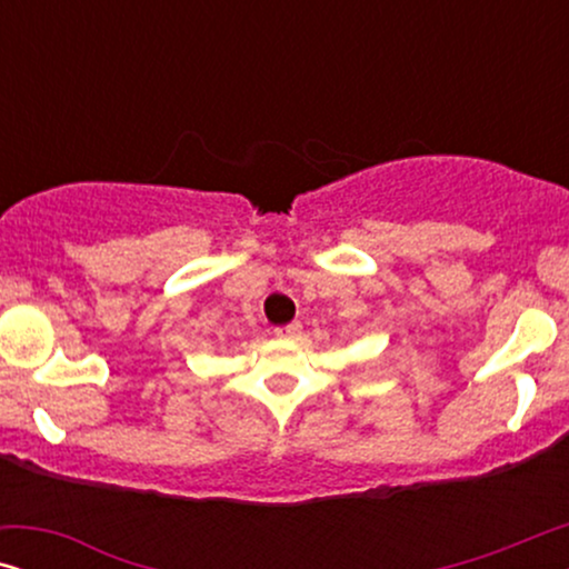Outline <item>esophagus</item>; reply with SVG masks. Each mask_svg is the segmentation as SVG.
Returning a JSON list of instances; mask_svg holds the SVG:
<instances>
[{
  "mask_svg": "<svg viewBox=\"0 0 569 569\" xmlns=\"http://www.w3.org/2000/svg\"><path fill=\"white\" fill-rule=\"evenodd\" d=\"M300 329H302V326H300V321H292V323L277 326V329H274V333H277V337H284V339H290V337H298V333H300Z\"/></svg>",
  "mask_w": 569,
  "mask_h": 569,
  "instance_id": "esophagus-1",
  "label": "esophagus"
}]
</instances>
